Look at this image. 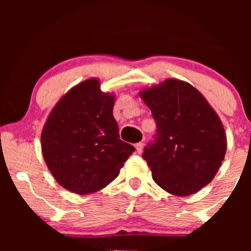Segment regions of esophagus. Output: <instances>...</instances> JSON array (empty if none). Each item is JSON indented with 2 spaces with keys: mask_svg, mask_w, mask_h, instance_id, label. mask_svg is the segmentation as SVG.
<instances>
[{
  "mask_svg": "<svg viewBox=\"0 0 251 251\" xmlns=\"http://www.w3.org/2000/svg\"><path fill=\"white\" fill-rule=\"evenodd\" d=\"M143 148H144V144L143 143H137V144H135V151H137L138 154L142 153Z\"/></svg>",
  "mask_w": 251,
  "mask_h": 251,
  "instance_id": "34e87169",
  "label": "esophagus"
}]
</instances>
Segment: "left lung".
Segmentation results:
<instances>
[{
    "instance_id": "8db88e82",
    "label": "left lung",
    "mask_w": 251,
    "mask_h": 251,
    "mask_svg": "<svg viewBox=\"0 0 251 251\" xmlns=\"http://www.w3.org/2000/svg\"><path fill=\"white\" fill-rule=\"evenodd\" d=\"M157 135L143 158L158 185L175 196L200 191L214 179L226 152L223 124L203 94L178 79L142 89Z\"/></svg>"
}]
</instances>
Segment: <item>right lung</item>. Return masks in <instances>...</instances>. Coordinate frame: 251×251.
Instances as JSON below:
<instances>
[{
  "label": "right lung",
  "mask_w": 251,
  "mask_h": 251,
  "mask_svg": "<svg viewBox=\"0 0 251 251\" xmlns=\"http://www.w3.org/2000/svg\"><path fill=\"white\" fill-rule=\"evenodd\" d=\"M114 99L100 89L99 79L91 77L72 87L46 120L43 159L57 183L73 194L107 186L133 153V146L119 138Z\"/></svg>",
  "instance_id": "add662e5"
}]
</instances>
